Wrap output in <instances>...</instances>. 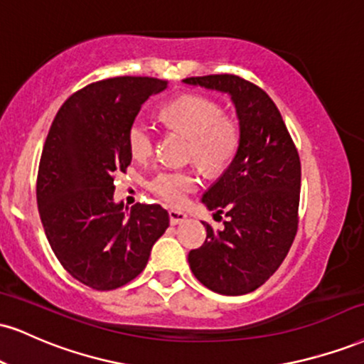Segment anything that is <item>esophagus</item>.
Returning a JSON list of instances; mask_svg holds the SVG:
<instances>
[{
  "label": "esophagus",
  "instance_id": "esophagus-1",
  "mask_svg": "<svg viewBox=\"0 0 364 364\" xmlns=\"http://www.w3.org/2000/svg\"><path fill=\"white\" fill-rule=\"evenodd\" d=\"M188 218V215L185 212H181V210H169V222L171 225H178L181 224V222H185Z\"/></svg>",
  "mask_w": 364,
  "mask_h": 364
}]
</instances>
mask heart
Listing matches in <instances>:
<instances>
[{
    "mask_svg": "<svg viewBox=\"0 0 364 364\" xmlns=\"http://www.w3.org/2000/svg\"><path fill=\"white\" fill-rule=\"evenodd\" d=\"M166 122L191 137L190 157L207 173H220L239 149L237 122L222 113L220 105L200 95H185L164 108ZM135 159H147L156 147V130L144 118H135L127 135ZM198 186L193 171H161L149 181V190L169 205H183Z\"/></svg>",
    "mask_w": 364,
    "mask_h": 364,
    "instance_id": "obj_1",
    "label": "heart"
}]
</instances>
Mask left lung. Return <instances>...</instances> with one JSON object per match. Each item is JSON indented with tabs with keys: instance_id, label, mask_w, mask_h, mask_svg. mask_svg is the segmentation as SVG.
Listing matches in <instances>:
<instances>
[{
	"instance_id": "1",
	"label": "left lung",
	"mask_w": 364,
	"mask_h": 364,
	"mask_svg": "<svg viewBox=\"0 0 364 364\" xmlns=\"http://www.w3.org/2000/svg\"><path fill=\"white\" fill-rule=\"evenodd\" d=\"M183 81L229 93L240 127L235 157L201 198L227 220L218 230L203 222L207 239L191 249L188 262L208 290L244 295L279 268L299 230V151L277 105L254 82L235 74Z\"/></svg>"
}]
</instances>
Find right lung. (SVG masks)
Here are the masks:
<instances>
[{
  "label": "right lung",
  "mask_w": 364,
  "mask_h": 364,
  "mask_svg": "<svg viewBox=\"0 0 364 364\" xmlns=\"http://www.w3.org/2000/svg\"><path fill=\"white\" fill-rule=\"evenodd\" d=\"M166 86L140 76L91 82L65 100L43 144L37 174L43 230L63 268L93 290L137 278L169 227L161 205L137 203L127 215L124 203L113 201V179L132 161L130 125Z\"/></svg>",
  "instance_id": "1"
}]
</instances>
